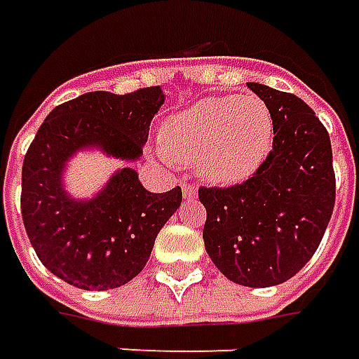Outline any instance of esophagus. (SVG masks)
Listing matches in <instances>:
<instances>
[{
  "label": "esophagus",
  "mask_w": 359,
  "mask_h": 359,
  "mask_svg": "<svg viewBox=\"0 0 359 359\" xmlns=\"http://www.w3.org/2000/svg\"><path fill=\"white\" fill-rule=\"evenodd\" d=\"M196 196H197L196 185L184 184V197H187V199H194V197H196Z\"/></svg>",
  "instance_id": "1"
}]
</instances>
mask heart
<instances>
[{
  "mask_svg": "<svg viewBox=\"0 0 359 359\" xmlns=\"http://www.w3.org/2000/svg\"><path fill=\"white\" fill-rule=\"evenodd\" d=\"M275 140L273 112L255 95L211 96L165 120L162 156L168 162H197L213 184L251 177Z\"/></svg>",
  "mask_w": 359,
  "mask_h": 359,
  "instance_id": "1",
  "label": "heart"
}]
</instances>
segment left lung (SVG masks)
Listing matches in <instances>:
<instances>
[{
	"mask_svg": "<svg viewBox=\"0 0 359 359\" xmlns=\"http://www.w3.org/2000/svg\"><path fill=\"white\" fill-rule=\"evenodd\" d=\"M273 112L275 140L263 165L243 184L199 187L208 219L203 241L229 280L264 288L309 263L336 201L328 130L298 96L247 84Z\"/></svg>",
	"mask_w": 359,
	"mask_h": 359,
	"instance_id": "obj_1",
	"label": "left lung"
}]
</instances>
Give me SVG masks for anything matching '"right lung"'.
Masks as SVG:
<instances>
[{
  "instance_id": "right-lung-1",
  "label": "right lung",
  "mask_w": 359,
  "mask_h": 359,
  "mask_svg": "<svg viewBox=\"0 0 359 359\" xmlns=\"http://www.w3.org/2000/svg\"><path fill=\"white\" fill-rule=\"evenodd\" d=\"M163 98L162 86L86 93L53 108L37 130L23 160L21 215L39 261L65 283L84 290L126 285L146 266L158 233L180 208V185L151 194L132 168L116 172L90 201H74L61 184L65 163L81 148L138 160Z\"/></svg>"
}]
</instances>
